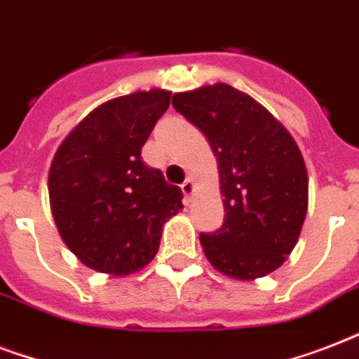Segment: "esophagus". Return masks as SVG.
Masks as SVG:
<instances>
[{
  "instance_id": "1",
  "label": "esophagus",
  "mask_w": 359,
  "mask_h": 359,
  "mask_svg": "<svg viewBox=\"0 0 359 359\" xmlns=\"http://www.w3.org/2000/svg\"><path fill=\"white\" fill-rule=\"evenodd\" d=\"M180 188H182V194H184V197H186V203H190L191 196H194V180L186 179L184 182L180 184Z\"/></svg>"
}]
</instances>
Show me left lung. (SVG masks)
<instances>
[{
  "mask_svg": "<svg viewBox=\"0 0 359 359\" xmlns=\"http://www.w3.org/2000/svg\"><path fill=\"white\" fill-rule=\"evenodd\" d=\"M173 108L207 135L218 158L224 225L201 233L216 270L242 281L283 264L307 212V171L287 130L225 83L173 95Z\"/></svg>",
  "mask_w": 359,
  "mask_h": 359,
  "instance_id": "1",
  "label": "left lung"
}]
</instances>
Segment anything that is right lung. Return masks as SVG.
Segmentation results:
<instances>
[{"label": "right lung", "mask_w": 359, "mask_h": 359, "mask_svg": "<svg viewBox=\"0 0 359 359\" xmlns=\"http://www.w3.org/2000/svg\"><path fill=\"white\" fill-rule=\"evenodd\" d=\"M171 93H132L98 106L53 156L48 191L61 238L93 270L126 276L154 259L182 208L179 186L141 158Z\"/></svg>", "instance_id": "1"}]
</instances>
